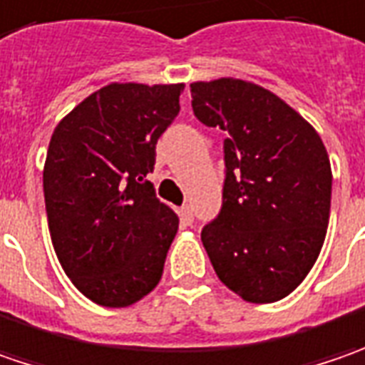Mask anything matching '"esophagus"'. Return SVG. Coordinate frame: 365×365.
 <instances>
[{
	"label": "esophagus",
	"instance_id": "34e87169",
	"mask_svg": "<svg viewBox=\"0 0 365 365\" xmlns=\"http://www.w3.org/2000/svg\"><path fill=\"white\" fill-rule=\"evenodd\" d=\"M180 217L185 223H192V207L190 205H182L180 207Z\"/></svg>",
	"mask_w": 365,
	"mask_h": 365
}]
</instances>
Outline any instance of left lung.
<instances>
[{"label":"left lung","mask_w":365,"mask_h":365,"mask_svg":"<svg viewBox=\"0 0 365 365\" xmlns=\"http://www.w3.org/2000/svg\"><path fill=\"white\" fill-rule=\"evenodd\" d=\"M197 120L225 133L219 215L201 232L219 280L244 301L276 302L304 280L329 225L331 164L315 128L242 78L190 85Z\"/></svg>","instance_id":"left-lung-1"}]
</instances>
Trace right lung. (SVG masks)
I'll use <instances>...</instances> for the list:
<instances>
[{"mask_svg": "<svg viewBox=\"0 0 365 365\" xmlns=\"http://www.w3.org/2000/svg\"><path fill=\"white\" fill-rule=\"evenodd\" d=\"M182 89L111 83L50 138L42 178L52 245L73 284L101 307H130L160 282L178 217L146 176Z\"/></svg>", "mask_w": 365, "mask_h": 365, "instance_id": "obj_1", "label": "right lung"}]
</instances>
